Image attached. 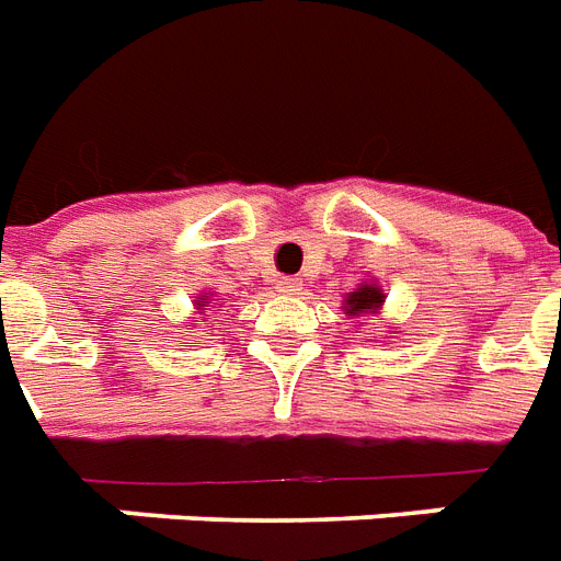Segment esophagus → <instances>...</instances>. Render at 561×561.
<instances>
[{
    "mask_svg": "<svg viewBox=\"0 0 561 561\" xmlns=\"http://www.w3.org/2000/svg\"><path fill=\"white\" fill-rule=\"evenodd\" d=\"M301 280H298V277H280V280H277V293H280V296H298V293H301Z\"/></svg>",
    "mask_w": 561,
    "mask_h": 561,
    "instance_id": "esophagus-1",
    "label": "esophagus"
}]
</instances>
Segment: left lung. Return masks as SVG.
Instances as JSON below:
<instances>
[{
  "label": "left lung",
  "mask_w": 561,
  "mask_h": 561,
  "mask_svg": "<svg viewBox=\"0 0 561 561\" xmlns=\"http://www.w3.org/2000/svg\"><path fill=\"white\" fill-rule=\"evenodd\" d=\"M385 289L378 284H357V289H352L348 296L343 298V310L345 316H352V319H357V316L364 313H378L381 307H385Z\"/></svg>",
  "instance_id": "8db88e82"
}]
</instances>
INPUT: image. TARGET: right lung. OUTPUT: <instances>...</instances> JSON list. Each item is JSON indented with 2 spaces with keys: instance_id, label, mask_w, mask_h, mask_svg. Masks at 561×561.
<instances>
[{
  "instance_id": "right-lung-1",
  "label": "right lung",
  "mask_w": 561,
  "mask_h": 561,
  "mask_svg": "<svg viewBox=\"0 0 561 561\" xmlns=\"http://www.w3.org/2000/svg\"><path fill=\"white\" fill-rule=\"evenodd\" d=\"M213 301H218V298H213V293H204V296H197V301H195V313H204L206 307L213 305ZM188 322H197V319H188Z\"/></svg>"
}]
</instances>
